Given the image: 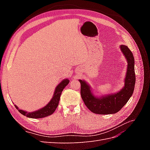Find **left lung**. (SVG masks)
<instances>
[{"label":"left lung","mask_w":150,"mask_h":150,"mask_svg":"<svg viewBox=\"0 0 150 150\" xmlns=\"http://www.w3.org/2000/svg\"><path fill=\"white\" fill-rule=\"evenodd\" d=\"M120 49L126 59L128 67L125 86L118 93L98 98L92 93L91 86L86 81L79 79L81 83V98L89 110L96 114L109 115L118 112L133 93L136 81L134 56L128 46L121 45Z\"/></svg>","instance_id":"8db88e82"}]
</instances>
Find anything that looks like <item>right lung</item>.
I'll return each instance as SVG.
<instances>
[{"instance_id": "obj_1", "label": "right lung", "mask_w": 150, "mask_h": 150, "mask_svg": "<svg viewBox=\"0 0 150 150\" xmlns=\"http://www.w3.org/2000/svg\"><path fill=\"white\" fill-rule=\"evenodd\" d=\"M69 81L67 79H65L64 80H62V82L59 84L57 87L56 88L55 91L53 94L52 98L51 99V101L49 102V103L46 106H45L42 108L40 109V110L38 111H35L33 112H28L25 111L24 110H19L16 105L14 106L19 110V112H20L22 115H23L28 117H30V118H42V117H47L49 115H52V113L55 111L56 108L59 104V101L60 96L61 93L64 89L66 86L69 84Z\"/></svg>"}]
</instances>
